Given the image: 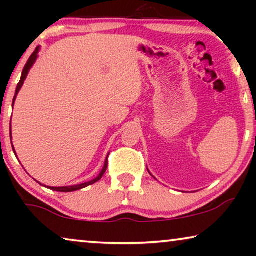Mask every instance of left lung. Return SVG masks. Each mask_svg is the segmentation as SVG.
Returning a JSON list of instances; mask_svg holds the SVG:
<instances>
[{"label":"left lung","mask_w":256,"mask_h":256,"mask_svg":"<svg viewBox=\"0 0 256 256\" xmlns=\"http://www.w3.org/2000/svg\"><path fill=\"white\" fill-rule=\"evenodd\" d=\"M148 171H149V170H148ZM149 174H150V172H149Z\"/></svg>","instance_id":"1"}]
</instances>
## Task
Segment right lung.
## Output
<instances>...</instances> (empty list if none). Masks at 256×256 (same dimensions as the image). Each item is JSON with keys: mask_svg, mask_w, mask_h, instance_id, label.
<instances>
[{"mask_svg": "<svg viewBox=\"0 0 256 256\" xmlns=\"http://www.w3.org/2000/svg\"><path fill=\"white\" fill-rule=\"evenodd\" d=\"M40 46H37V48H36V50L34 51V54L30 56V58H29V59H28V62H26V66H24L23 72H22V76H20V80L18 85H17V87H16L15 96H14V100H12V108H14V104H15V100H16V98H17V94H18L20 90L22 88V86H23V84H24V80L26 79L28 74H29V71H30L31 68H32L34 64V62H36V60H37V58H38V52H40ZM10 140H12V124H10ZM12 150H14V152H15V155H16V152H15V148H14V146H12ZM108 155H110V154H108ZM108 155H107V157H106V160H104V164L102 170L100 171V174H98V176H96V178H94V180H90V182H86V183H82V184L71 185V186H60V188H52V186H48V188H50V190L58 191V192H72V191L80 190V188H84L88 186V185H92V184H94V183H96L98 180H100L101 178H102L104 174L106 172V170H107V166H108Z\"/></svg>", "mask_w": 256, "mask_h": 256, "instance_id": "right-lung-1", "label": "right lung"}]
</instances>
